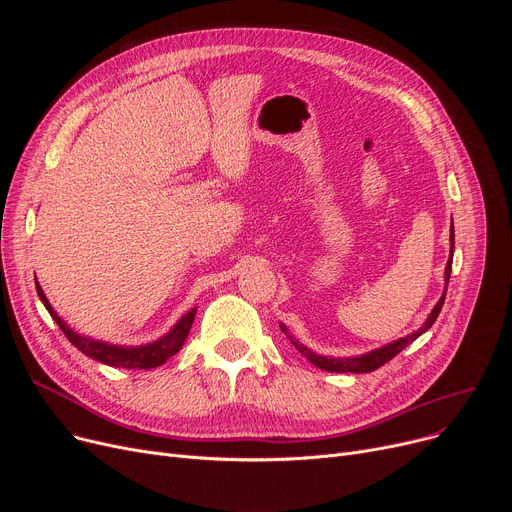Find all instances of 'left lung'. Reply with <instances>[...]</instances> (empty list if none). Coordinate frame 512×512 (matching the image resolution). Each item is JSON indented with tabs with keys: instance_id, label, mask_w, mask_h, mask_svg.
Segmentation results:
<instances>
[{
	"instance_id": "left-lung-1",
	"label": "left lung",
	"mask_w": 512,
	"mask_h": 512,
	"mask_svg": "<svg viewBox=\"0 0 512 512\" xmlns=\"http://www.w3.org/2000/svg\"><path fill=\"white\" fill-rule=\"evenodd\" d=\"M450 240H452V249H454V230H452V228H450ZM450 270H452V251H450V259H448V263H446V288H448V280H450ZM444 299H446V292L442 294V299L438 301V305L434 307V311L429 313L427 321H425L423 328H421L419 332H413V334H409L407 338H400V340H396V342H392V344H388V346L378 348V351H371V353L361 355V357H348V359H328V357H321V355L311 353L307 346H303V344H299L297 340H294L282 324H280V330L288 336V340L294 344V348H297V351H299L303 357H307V359H309L315 367H319V369L336 371V373H369V371H375L378 367H382V365L388 363L390 359H394V357L402 351V348H407L413 340H417L423 332H427L429 328H432L434 321L438 319V315H440V311H442Z\"/></svg>"
}]
</instances>
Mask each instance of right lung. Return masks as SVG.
Segmentation results:
<instances>
[{"instance_id": "1", "label": "right lung", "mask_w": 512, "mask_h": 512, "mask_svg": "<svg viewBox=\"0 0 512 512\" xmlns=\"http://www.w3.org/2000/svg\"><path fill=\"white\" fill-rule=\"evenodd\" d=\"M37 284V294L41 303L45 305V309L49 311V315L56 319V324L62 328L64 336L78 348L80 353H85L87 357L95 359V361H101L105 365H112V367H126V369H151V367H159L164 365L172 355H176L188 332H191V326H193V319H195V313L197 309H191L188 311L178 324L166 334L161 336L159 340L151 342V344H145V346H137V348H124V346H114V344H107V342H99V340H91V338H83L78 336L74 330H70L64 321L58 317V313L51 309L49 301L45 299V294Z\"/></svg>"}]
</instances>
